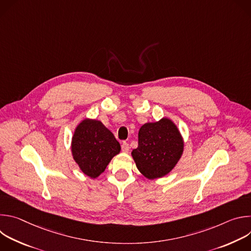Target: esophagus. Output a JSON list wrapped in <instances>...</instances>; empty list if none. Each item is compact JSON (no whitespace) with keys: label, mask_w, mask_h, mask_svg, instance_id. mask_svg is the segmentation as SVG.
Masks as SVG:
<instances>
[{"label":"esophagus","mask_w":251,"mask_h":251,"mask_svg":"<svg viewBox=\"0 0 251 251\" xmlns=\"http://www.w3.org/2000/svg\"><path fill=\"white\" fill-rule=\"evenodd\" d=\"M121 149H122V151H123V152H125V153H128V152H129L130 147H129V144H128L127 142H123V143H122Z\"/></svg>","instance_id":"obj_1"}]
</instances>
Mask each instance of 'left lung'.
Here are the masks:
<instances>
[{
  "label": "left lung",
  "instance_id": "left-lung-1",
  "mask_svg": "<svg viewBox=\"0 0 251 251\" xmlns=\"http://www.w3.org/2000/svg\"><path fill=\"white\" fill-rule=\"evenodd\" d=\"M184 142L176 126L169 119L146 123L138 134V147L132 151L138 170L146 177L169 174L180 160Z\"/></svg>",
  "mask_w": 251,
  "mask_h": 251
}]
</instances>
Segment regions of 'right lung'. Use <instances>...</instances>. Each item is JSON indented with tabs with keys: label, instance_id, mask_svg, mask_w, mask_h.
Wrapping results in <instances>:
<instances>
[{
	"label": "right lung",
	"instance_id": "add662e5",
	"mask_svg": "<svg viewBox=\"0 0 251 251\" xmlns=\"http://www.w3.org/2000/svg\"><path fill=\"white\" fill-rule=\"evenodd\" d=\"M71 150L81 171L90 177H96L121 147L114 135L100 121L85 119L75 129Z\"/></svg>",
	"mask_w": 251,
	"mask_h": 251
}]
</instances>
